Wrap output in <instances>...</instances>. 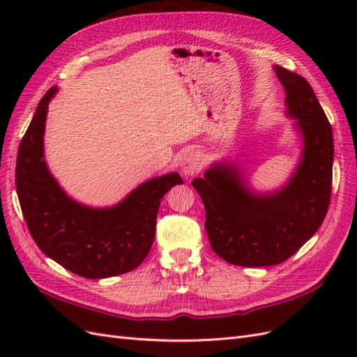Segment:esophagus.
<instances>
[{"label": "esophagus", "mask_w": 357, "mask_h": 357, "mask_svg": "<svg viewBox=\"0 0 357 357\" xmlns=\"http://www.w3.org/2000/svg\"><path fill=\"white\" fill-rule=\"evenodd\" d=\"M202 167H204V158L198 150H190V152H188L181 160V172L186 177L198 174V172L202 169Z\"/></svg>", "instance_id": "1"}]
</instances>
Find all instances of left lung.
<instances>
[{
  "label": "left lung",
  "mask_w": 357,
  "mask_h": 357,
  "mask_svg": "<svg viewBox=\"0 0 357 357\" xmlns=\"http://www.w3.org/2000/svg\"><path fill=\"white\" fill-rule=\"evenodd\" d=\"M286 113L298 119L302 158L287 185L271 195L252 193L229 164H214L192 181L205 207L214 253L238 266H269L294 256L326 218L332 192L333 137L316 93L302 75L275 66Z\"/></svg>",
  "instance_id": "1"
}]
</instances>
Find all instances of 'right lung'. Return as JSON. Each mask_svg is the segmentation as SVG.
I'll return each mask as SVG.
<instances>
[{
    "mask_svg": "<svg viewBox=\"0 0 357 357\" xmlns=\"http://www.w3.org/2000/svg\"><path fill=\"white\" fill-rule=\"evenodd\" d=\"M53 86L38 102L20 142L16 190L29 234L40 250L84 278L132 271L155 240L160 199L183 180L177 172L139 185L112 208H91L73 201L47 169L43 153L47 107Z\"/></svg>",
    "mask_w": 357,
    "mask_h": 357,
    "instance_id": "1",
    "label": "right lung"
}]
</instances>
